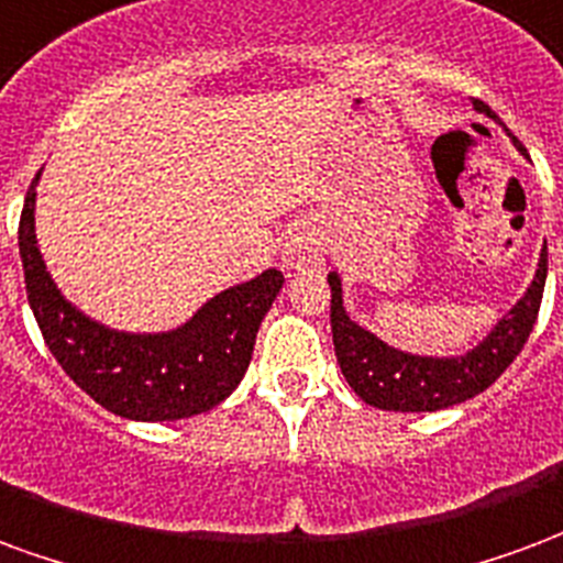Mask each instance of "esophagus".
<instances>
[{
    "label": "esophagus",
    "mask_w": 563,
    "mask_h": 563,
    "mask_svg": "<svg viewBox=\"0 0 563 563\" xmlns=\"http://www.w3.org/2000/svg\"><path fill=\"white\" fill-rule=\"evenodd\" d=\"M282 264L294 273H302V269H311V266L323 264V252L318 240H311L309 233H294L290 240L285 242L282 249Z\"/></svg>",
    "instance_id": "esophagus-1"
}]
</instances>
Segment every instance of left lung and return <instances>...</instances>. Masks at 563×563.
<instances>
[{
    "label": "left lung",
    "mask_w": 563,
    "mask_h": 563,
    "mask_svg": "<svg viewBox=\"0 0 563 563\" xmlns=\"http://www.w3.org/2000/svg\"><path fill=\"white\" fill-rule=\"evenodd\" d=\"M474 108L492 117V110L483 101H474ZM512 143L519 146L516 137ZM545 269H549V261L543 249L528 294L465 356H413L384 344L377 335L356 327L347 318L342 306V278L339 273H330L327 282L332 290V344H335L344 380L360 399L380 411H441V408H453L459 401L474 399L507 372V366L528 342L537 323L540 299H543Z\"/></svg>",
    "instance_id": "8db88e82"
}]
</instances>
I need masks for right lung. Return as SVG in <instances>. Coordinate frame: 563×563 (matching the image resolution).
<instances>
[{
	"label": "right lung",
	"instance_id": "right-lung-1",
	"mask_svg": "<svg viewBox=\"0 0 563 563\" xmlns=\"http://www.w3.org/2000/svg\"><path fill=\"white\" fill-rule=\"evenodd\" d=\"M20 212V257L26 297L44 342L77 387L117 417L164 422L195 417L231 396L252 363L264 314L285 285L266 269L228 287L174 332L134 335L101 327L56 290L35 240V186Z\"/></svg>",
	"mask_w": 563,
	"mask_h": 563
}]
</instances>
